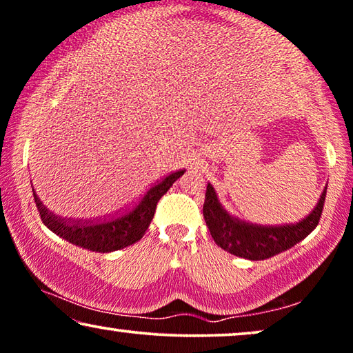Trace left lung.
I'll use <instances>...</instances> for the list:
<instances>
[{"mask_svg": "<svg viewBox=\"0 0 353 353\" xmlns=\"http://www.w3.org/2000/svg\"><path fill=\"white\" fill-rule=\"evenodd\" d=\"M326 198V187L319 203L305 219L286 225H257L232 217L217 200L214 187L208 183L203 216L212 240L233 256L262 261L290 250L319 225Z\"/></svg>", "mask_w": 353, "mask_h": 353, "instance_id": "obj_1", "label": "left lung"}]
</instances>
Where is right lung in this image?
<instances>
[{
	"mask_svg": "<svg viewBox=\"0 0 353 353\" xmlns=\"http://www.w3.org/2000/svg\"><path fill=\"white\" fill-rule=\"evenodd\" d=\"M183 171L171 172L161 181H157L152 187H148L132 205L126 206L125 210L118 211L115 214L99 217V219H62V217L52 214L39 201L34 192L33 196L39 217L49 230H52L56 235L62 236L63 240L70 241L73 245L84 248V250L112 252L141 240L150 225L153 216H155L160 198L170 190V187L183 174Z\"/></svg>",
	"mask_w": 353,
	"mask_h": 353,
	"instance_id": "add662e5",
	"label": "right lung"
}]
</instances>
